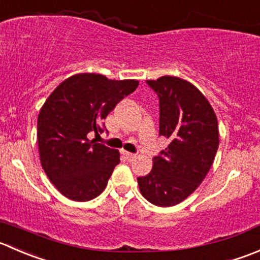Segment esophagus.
I'll return each mask as SVG.
<instances>
[{"mask_svg":"<svg viewBox=\"0 0 260 260\" xmlns=\"http://www.w3.org/2000/svg\"><path fill=\"white\" fill-rule=\"evenodd\" d=\"M123 155H124V157L127 158L128 161H132V160H135V158H136V155H135V153H131V152H123Z\"/></svg>","mask_w":260,"mask_h":260,"instance_id":"obj_1","label":"esophagus"}]
</instances>
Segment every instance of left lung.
<instances>
[{
	"label": "left lung",
	"mask_w": 260,
	"mask_h": 260,
	"mask_svg": "<svg viewBox=\"0 0 260 260\" xmlns=\"http://www.w3.org/2000/svg\"><path fill=\"white\" fill-rule=\"evenodd\" d=\"M160 103V136L170 143L152 158V170L137 178L141 194L158 207L183 202L210 171L218 148V123L205 95L174 76L148 80Z\"/></svg>",
	"instance_id": "left-lung-1"
}]
</instances>
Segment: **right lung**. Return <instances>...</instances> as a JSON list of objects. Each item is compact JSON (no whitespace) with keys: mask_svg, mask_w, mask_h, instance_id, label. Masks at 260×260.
<instances>
[{"mask_svg":"<svg viewBox=\"0 0 260 260\" xmlns=\"http://www.w3.org/2000/svg\"><path fill=\"white\" fill-rule=\"evenodd\" d=\"M137 80H109L99 74H77L60 82L38 115V147L53 185L76 202L94 200L107 186L119 151L87 135L104 132L103 120L132 94Z\"/></svg>","mask_w":260,"mask_h":260,"instance_id":"add662e5","label":"right lung"}]
</instances>
